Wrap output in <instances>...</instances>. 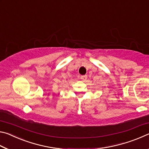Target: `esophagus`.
Segmentation results:
<instances>
[{
  "mask_svg": "<svg viewBox=\"0 0 149 149\" xmlns=\"http://www.w3.org/2000/svg\"><path fill=\"white\" fill-rule=\"evenodd\" d=\"M80 78H81V79L82 81H85V80L87 79V76L86 75H81Z\"/></svg>",
  "mask_w": 149,
  "mask_h": 149,
  "instance_id": "34e87169",
  "label": "esophagus"
}]
</instances>
